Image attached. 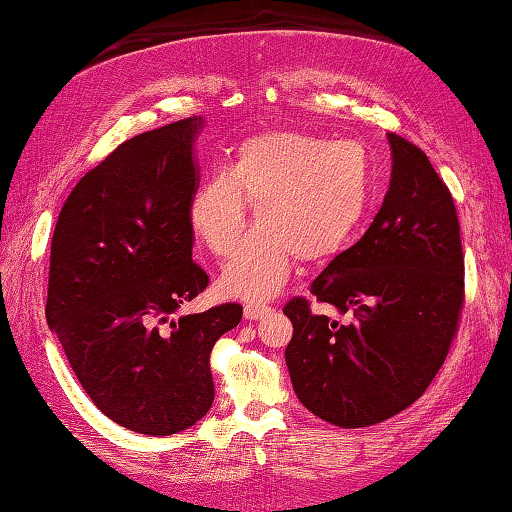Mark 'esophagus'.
Wrapping results in <instances>:
<instances>
[{"mask_svg":"<svg viewBox=\"0 0 512 512\" xmlns=\"http://www.w3.org/2000/svg\"><path fill=\"white\" fill-rule=\"evenodd\" d=\"M271 311V307L267 305H256V302H249V305H245V320H260L263 316H267Z\"/></svg>","mask_w":512,"mask_h":512,"instance_id":"obj_1","label":"esophagus"}]
</instances>
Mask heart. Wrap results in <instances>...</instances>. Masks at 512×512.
<instances>
[{
    "instance_id": "obj_1",
    "label": "heart",
    "mask_w": 512,
    "mask_h": 512,
    "mask_svg": "<svg viewBox=\"0 0 512 512\" xmlns=\"http://www.w3.org/2000/svg\"><path fill=\"white\" fill-rule=\"evenodd\" d=\"M256 232L221 274L223 294L263 300L287 283L291 265L320 263L349 243L371 203V156L358 141L274 130L238 145L227 172L198 185L187 221L214 256H229L247 227Z\"/></svg>"
}]
</instances>
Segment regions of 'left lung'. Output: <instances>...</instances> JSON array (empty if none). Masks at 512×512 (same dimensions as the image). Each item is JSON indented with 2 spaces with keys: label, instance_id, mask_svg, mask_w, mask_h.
I'll return each instance as SVG.
<instances>
[{
  "label": "left lung",
  "instance_id": "obj_1",
  "mask_svg": "<svg viewBox=\"0 0 512 512\" xmlns=\"http://www.w3.org/2000/svg\"><path fill=\"white\" fill-rule=\"evenodd\" d=\"M393 172L360 241L311 283V296L351 314L316 316L307 298L285 360L298 400L320 420L360 429L411 406L446 360L464 302V254L453 196L417 145L389 132Z\"/></svg>",
  "mask_w": 512,
  "mask_h": 512
}]
</instances>
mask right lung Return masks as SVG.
<instances>
[{
  "label": "right lung",
  "mask_w": 512,
  "mask_h": 512,
  "mask_svg": "<svg viewBox=\"0 0 512 512\" xmlns=\"http://www.w3.org/2000/svg\"><path fill=\"white\" fill-rule=\"evenodd\" d=\"M203 123L181 119L121 143L70 192L50 245L48 327L97 409L154 437L210 411L212 347L243 318L236 302L179 316L210 283L187 221Z\"/></svg>",
  "instance_id": "1"
}]
</instances>
